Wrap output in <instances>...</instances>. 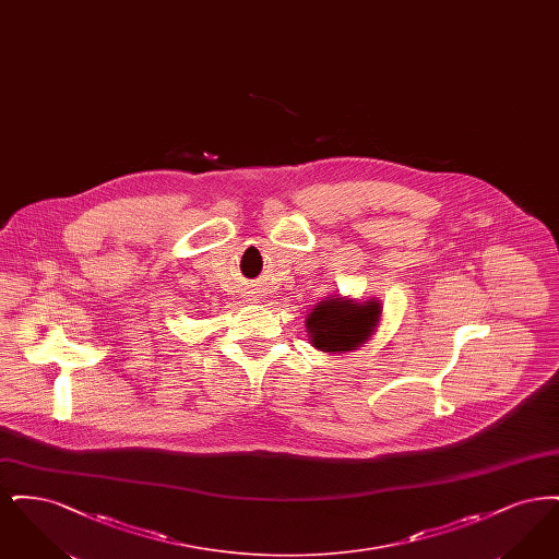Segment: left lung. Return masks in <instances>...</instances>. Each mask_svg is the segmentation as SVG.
Wrapping results in <instances>:
<instances>
[{"label": "left lung", "mask_w": 559, "mask_h": 559, "mask_svg": "<svg viewBox=\"0 0 559 559\" xmlns=\"http://www.w3.org/2000/svg\"><path fill=\"white\" fill-rule=\"evenodd\" d=\"M379 299H352L342 295L324 297L306 314L310 344L326 354H346L365 346L377 333L381 320Z\"/></svg>", "instance_id": "obj_1"}]
</instances>
